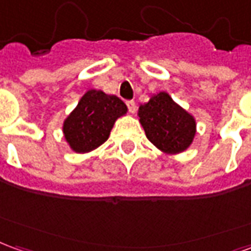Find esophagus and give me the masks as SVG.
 <instances>
[{
    "label": "esophagus",
    "instance_id": "34e87169",
    "mask_svg": "<svg viewBox=\"0 0 251 251\" xmlns=\"http://www.w3.org/2000/svg\"><path fill=\"white\" fill-rule=\"evenodd\" d=\"M126 106H127V109H129L130 113H134V111H136V102H134V100H127V102H126Z\"/></svg>",
    "mask_w": 251,
    "mask_h": 251
}]
</instances>
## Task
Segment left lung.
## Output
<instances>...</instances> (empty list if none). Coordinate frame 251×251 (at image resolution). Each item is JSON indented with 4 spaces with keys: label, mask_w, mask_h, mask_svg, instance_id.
<instances>
[{
    "label": "left lung",
    "mask_w": 251,
    "mask_h": 251,
    "mask_svg": "<svg viewBox=\"0 0 251 251\" xmlns=\"http://www.w3.org/2000/svg\"><path fill=\"white\" fill-rule=\"evenodd\" d=\"M140 122L148 140L165 153L185 151L194 140V117L174 102L167 93H158L140 106Z\"/></svg>",
    "instance_id": "left-lung-1"
}]
</instances>
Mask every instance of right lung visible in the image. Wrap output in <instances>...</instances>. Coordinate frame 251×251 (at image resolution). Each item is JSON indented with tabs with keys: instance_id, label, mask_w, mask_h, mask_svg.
<instances>
[{
	"instance_id": "add662e5",
	"label": "right lung",
	"mask_w": 251,
	"mask_h": 251,
	"mask_svg": "<svg viewBox=\"0 0 251 251\" xmlns=\"http://www.w3.org/2000/svg\"><path fill=\"white\" fill-rule=\"evenodd\" d=\"M126 111V104L118 97L90 90L64 121L67 142L77 153L93 151L109 138L115 120Z\"/></svg>"
}]
</instances>
